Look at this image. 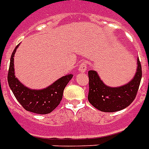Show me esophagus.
Wrapping results in <instances>:
<instances>
[{
	"label": "esophagus",
	"mask_w": 149,
	"mask_h": 149,
	"mask_svg": "<svg viewBox=\"0 0 149 149\" xmlns=\"http://www.w3.org/2000/svg\"><path fill=\"white\" fill-rule=\"evenodd\" d=\"M87 67H88L87 63L84 62V61H82V62L80 64V65H79V71L81 72H85L86 70H87Z\"/></svg>",
	"instance_id": "34e87169"
}]
</instances>
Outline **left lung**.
Wrapping results in <instances>:
<instances>
[{
    "label": "left lung",
    "instance_id": "8db88e82",
    "mask_svg": "<svg viewBox=\"0 0 149 149\" xmlns=\"http://www.w3.org/2000/svg\"><path fill=\"white\" fill-rule=\"evenodd\" d=\"M142 77L141 65L137 58V69L130 83L118 88L105 85L94 70L88 71V100L94 107L103 112H115L127 107L136 98Z\"/></svg>",
    "mask_w": 149,
    "mask_h": 149
}]
</instances>
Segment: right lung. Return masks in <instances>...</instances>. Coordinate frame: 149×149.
<instances>
[{
	"mask_svg": "<svg viewBox=\"0 0 149 149\" xmlns=\"http://www.w3.org/2000/svg\"><path fill=\"white\" fill-rule=\"evenodd\" d=\"M18 47L19 45L13 50L10 59L8 72V83L10 88L17 101L26 111L39 114H49L59 105L62 100L64 89L72 78V75L62 77L47 88L42 90L29 89L23 85L15 77L14 54Z\"/></svg>",
	"mask_w": 149,
	"mask_h": 149,
	"instance_id": "right-lung-1",
	"label": "right lung"
}]
</instances>
